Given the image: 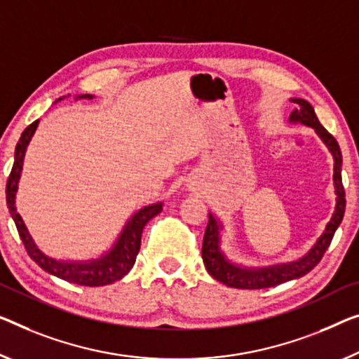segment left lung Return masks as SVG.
I'll list each match as a JSON object with an SVG mask.
<instances>
[{
    "mask_svg": "<svg viewBox=\"0 0 359 359\" xmlns=\"http://www.w3.org/2000/svg\"><path fill=\"white\" fill-rule=\"evenodd\" d=\"M292 101L297 104V108L292 111L290 122H302L304 126L313 127L318 135L323 138L325 147L330 149V153H332L334 156V185L337 194L334 216L327 224V227H325L324 233L318 238L316 245L298 261L269 267H242L231 263V261L224 256L221 248H219L222 226L217 222V219L214 217L212 214H210V221H208L205 237H203V263H205L208 272H210L214 279L226 283L227 287L256 290V288L279 285V283L298 279V277L308 274V272L323 259L325 250L329 248L330 242H332L337 227L340 226L341 219H344L346 200L344 184H341V151L339 143H337L335 138L325 130L323 124H320L316 112H314V108L306 100L293 98Z\"/></svg>",
    "mask_w": 359,
    "mask_h": 359,
    "instance_id": "left-lung-1",
    "label": "left lung"
}]
</instances>
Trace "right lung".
<instances>
[{"instance_id": "add662e5", "label": "right lung", "mask_w": 359, "mask_h": 359, "mask_svg": "<svg viewBox=\"0 0 359 359\" xmlns=\"http://www.w3.org/2000/svg\"><path fill=\"white\" fill-rule=\"evenodd\" d=\"M79 98L92 100L93 96L80 95ZM36 126H39V121L32 122V124L22 132V135H20L18 145H15L14 164L13 169H11L6 184V203L9 212L14 219L19 237L22 240L27 253H29L30 258L34 259L43 271L50 272V274L60 277L62 280L77 283V285L100 287L108 285V283L122 279V277L132 269V266L135 264L138 250H140L142 243L143 227L147 226L149 219L163 211V203H154V205L142 208L140 211L133 214V216L128 219L127 226L119 235L114 247H112L111 251H108L104 256H101L100 259L83 261L82 263V261H57L50 258V256H46L43 251L39 250V247H36L34 238L30 237L29 231H27L22 217H20L19 212L15 211V191H18L20 172H22L25 149L27 145H29L32 135H34L36 130Z\"/></svg>"}]
</instances>
